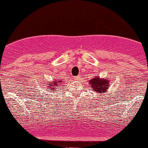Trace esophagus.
Wrapping results in <instances>:
<instances>
[{"label":"esophagus","mask_w":148,"mask_h":148,"mask_svg":"<svg viewBox=\"0 0 148 148\" xmlns=\"http://www.w3.org/2000/svg\"><path fill=\"white\" fill-rule=\"evenodd\" d=\"M79 79H80L79 76H75V77H74V79L75 80H79Z\"/></svg>","instance_id":"1"}]
</instances>
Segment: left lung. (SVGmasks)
Returning <instances> with one entry per match:
<instances>
[{"mask_svg": "<svg viewBox=\"0 0 148 148\" xmlns=\"http://www.w3.org/2000/svg\"><path fill=\"white\" fill-rule=\"evenodd\" d=\"M89 84L90 87L94 91H96L98 93H104L109 88V80L106 79H101V78L95 77L92 79L90 80Z\"/></svg>", "mask_w": 148, "mask_h": 148, "instance_id": "left-lung-1", "label": "left lung"}]
</instances>
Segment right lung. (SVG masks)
Masks as SVG:
<instances>
[{
  "instance_id": "1",
  "label": "right lung",
  "mask_w": 148,
  "mask_h": 148,
  "mask_svg": "<svg viewBox=\"0 0 148 148\" xmlns=\"http://www.w3.org/2000/svg\"><path fill=\"white\" fill-rule=\"evenodd\" d=\"M63 82L60 81V80H56V81H53V82H48L47 84V87L49 88L48 90H51V91H53L55 92L56 90H57V88H56V87H57V86H58V84H60V83H62Z\"/></svg>"
}]
</instances>
